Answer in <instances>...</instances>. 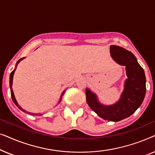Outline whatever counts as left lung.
Returning a JSON list of instances; mask_svg holds the SVG:
<instances>
[{
  "mask_svg": "<svg viewBox=\"0 0 155 155\" xmlns=\"http://www.w3.org/2000/svg\"><path fill=\"white\" fill-rule=\"evenodd\" d=\"M111 56L116 63L126 66L128 78L124 83V90L120 99L112 105L99 102L97 96L86 89V99L92 111L104 120L119 121L132 115L142 104L146 92L145 72L132 53L120 46H110Z\"/></svg>",
  "mask_w": 155,
  "mask_h": 155,
  "instance_id": "obj_1",
  "label": "left lung"
}]
</instances>
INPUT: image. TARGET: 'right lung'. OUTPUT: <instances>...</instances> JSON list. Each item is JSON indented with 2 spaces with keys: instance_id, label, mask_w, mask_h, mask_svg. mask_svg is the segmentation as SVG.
Listing matches in <instances>:
<instances>
[{
  "instance_id": "right-lung-1",
  "label": "right lung",
  "mask_w": 155,
  "mask_h": 155,
  "mask_svg": "<svg viewBox=\"0 0 155 155\" xmlns=\"http://www.w3.org/2000/svg\"><path fill=\"white\" fill-rule=\"evenodd\" d=\"M25 58H20V60H19L18 62H17V63H16V67H17V65H18V64L22 60V59H24ZM16 67H15V68L13 71H12V72H11V73H10V93H11V97H12V101H13V102L15 103V104L17 107H18L19 109H20L21 111H24L25 113H27V114H30V115H33V116H41V114H33V113H30V112H28V111H25V109H22V108H21L20 107V105L18 104V101H17V100H16V99H15V95H14V93H13V90H12V80H13V75H14V73H15V70H16ZM64 92H65V91H63V92L62 93V94H61V99H60V101H59V102H60V101H61V98H62V96H63V94H64Z\"/></svg>"
}]
</instances>
